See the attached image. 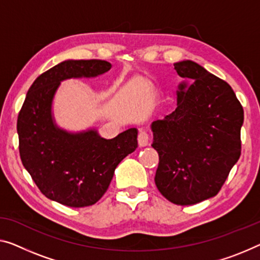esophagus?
I'll return each instance as SVG.
<instances>
[{
    "mask_svg": "<svg viewBox=\"0 0 260 260\" xmlns=\"http://www.w3.org/2000/svg\"><path fill=\"white\" fill-rule=\"evenodd\" d=\"M148 141H149V134L147 133L146 131L141 129L139 132V135H138V142H139V146L141 147H145L148 145Z\"/></svg>",
    "mask_w": 260,
    "mask_h": 260,
    "instance_id": "obj_1",
    "label": "esophagus"
}]
</instances>
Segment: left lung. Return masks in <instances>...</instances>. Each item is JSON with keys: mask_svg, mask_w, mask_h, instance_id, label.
Listing matches in <instances>:
<instances>
[{"mask_svg": "<svg viewBox=\"0 0 260 260\" xmlns=\"http://www.w3.org/2000/svg\"><path fill=\"white\" fill-rule=\"evenodd\" d=\"M180 84L176 110L152 123L158 154L155 184L174 204L216 196L241 156L244 111L226 81L192 60L174 64Z\"/></svg>", "mask_w": 260, "mask_h": 260, "instance_id": "obj_1", "label": "left lung"}]
</instances>
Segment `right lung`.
Here are the masks:
<instances>
[{
    "label": "right lung",
    "instance_id": "add662e5",
    "mask_svg": "<svg viewBox=\"0 0 260 260\" xmlns=\"http://www.w3.org/2000/svg\"><path fill=\"white\" fill-rule=\"evenodd\" d=\"M106 60H65L42 73L31 85L18 113L22 164L41 192L71 208L88 207L106 192L117 166L138 147V129L113 139L95 129L71 133L52 117V100L60 81L92 78L107 72Z\"/></svg>",
    "mask_w": 260,
    "mask_h": 260
}]
</instances>
